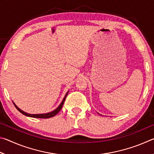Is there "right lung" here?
I'll list each match as a JSON object with an SVG mask.
<instances>
[{
	"mask_svg": "<svg viewBox=\"0 0 154 154\" xmlns=\"http://www.w3.org/2000/svg\"><path fill=\"white\" fill-rule=\"evenodd\" d=\"M68 93H69V92H68L66 94V95H65L64 99L62 100V103H60V105L58 106V108L56 109L54 111H51V112H49V113H44V114H30V113H26V112L23 111L22 110H21V109L19 107H17V105H15V104L14 102H13V103H14V105H15V108H16L17 110L20 112L21 113H22L23 115H24V116H26L30 117V118H44V119L50 118H52V117L55 116L61 110V109L62 108V106H63V105H64V103L65 101V99H66V96L68 94Z\"/></svg>",
	"mask_w": 154,
	"mask_h": 154,
	"instance_id": "right-lung-1",
	"label": "right lung"
}]
</instances>
